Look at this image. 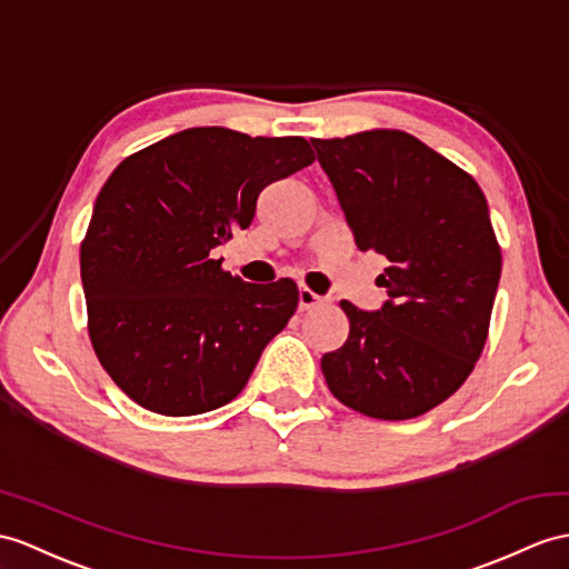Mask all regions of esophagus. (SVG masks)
<instances>
[{"mask_svg": "<svg viewBox=\"0 0 569 569\" xmlns=\"http://www.w3.org/2000/svg\"><path fill=\"white\" fill-rule=\"evenodd\" d=\"M318 303H323V297L313 295L311 289H307V287L299 289V311H309V309L318 307Z\"/></svg>", "mask_w": 569, "mask_h": 569, "instance_id": "1", "label": "esophagus"}]
</instances>
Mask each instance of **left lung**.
Listing matches in <instances>:
<instances>
[{
	"instance_id": "8db88e82",
	"label": "left lung",
	"mask_w": 569,
	"mask_h": 569,
	"mask_svg": "<svg viewBox=\"0 0 569 569\" xmlns=\"http://www.w3.org/2000/svg\"><path fill=\"white\" fill-rule=\"evenodd\" d=\"M311 144L359 251L391 262L377 277L389 295L379 309L340 301L350 336L321 359L328 389L369 418H418L459 391L488 338L502 272L488 200L408 132Z\"/></svg>"
}]
</instances>
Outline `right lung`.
I'll return each mask as SVG.
<instances>
[{"label": "right lung", "instance_id": "obj_1", "mask_svg": "<svg viewBox=\"0 0 569 569\" xmlns=\"http://www.w3.org/2000/svg\"><path fill=\"white\" fill-rule=\"evenodd\" d=\"M313 161L303 137L190 128L124 159L81 243L89 336L142 408L186 418L227 406L299 303L292 280L248 284L212 248L251 227L262 188Z\"/></svg>", "mask_w": 569, "mask_h": 569}]
</instances>
